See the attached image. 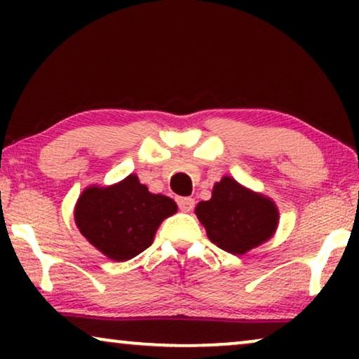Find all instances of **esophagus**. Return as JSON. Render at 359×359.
<instances>
[{"instance_id": "34e87169", "label": "esophagus", "mask_w": 359, "mask_h": 359, "mask_svg": "<svg viewBox=\"0 0 359 359\" xmlns=\"http://www.w3.org/2000/svg\"><path fill=\"white\" fill-rule=\"evenodd\" d=\"M176 203H178V208L183 210V212H189V210L194 208L193 198H176Z\"/></svg>"}]
</instances>
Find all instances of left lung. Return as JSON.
Wrapping results in <instances>:
<instances>
[{
	"label": "left lung",
	"instance_id": "8db88e82",
	"mask_svg": "<svg viewBox=\"0 0 359 359\" xmlns=\"http://www.w3.org/2000/svg\"><path fill=\"white\" fill-rule=\"evenodd\" d=\"M196 215L210 242L233 255L258 247L278 225L273 201L245 189L229 176L214 186L212 198L198 204Z\"/></svg>",
	"mask_w": 359,
	"mask_h": 359
}]
</instances>
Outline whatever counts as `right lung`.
<instances>
[{"label": "right lung", "instance_id": "1", "mask_svg": "<svg viewBox=\"0 0 359 359\" xmlns=\"http://www.w3.org/2000/svg\"><path fill=\"white\" fill-rule=\"evenodd\" d=\"M173 199L149 193L135 175L111 188H88L78 199L75 220L91 245L116 262H126L154 242L163 219L176 212Z\"/></svg>", "mask_w": 359, "mask_h": 359}]
</instances>
